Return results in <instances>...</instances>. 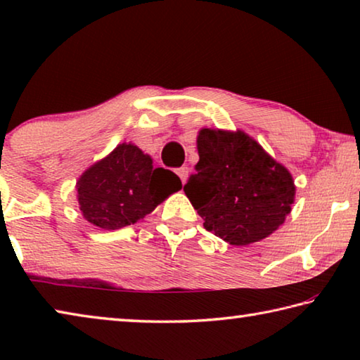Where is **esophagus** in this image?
Returning a JSON list of instances; mask_svg holds the SVG:
<instances>
[{"instance_id":"1","label":"esophagus","mask_w":360,"mask_h":360,"mask_svg":"<svg viewBox=\"0 0 360 360\" xmlns=\"http://www.w3.org/2000/svg\"><path fill=\"white\" fill-rule=\"evenodd\" d=\"M188 172H190V170H188V167H180V169H176V175L180 176V180H181V184H186V179H188Z\"/></svg>"}]
</instances>
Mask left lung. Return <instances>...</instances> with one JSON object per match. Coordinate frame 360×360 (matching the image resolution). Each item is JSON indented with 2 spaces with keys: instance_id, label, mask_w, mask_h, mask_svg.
<instances>
[{
  "instance_id": "left-lung-1",
  "label": "left lung",
  "mask_w": 360,
  "mask_h": 360,
  "mask_svg": "<svg viewBox=\"0 0 360 360\" xmlns=\"http://www.w3.org/2000/svg\"><path fill=\"white\" fill-rule=\"evenodd\" d=\"M196 172L184 186L204 229L233 246L272 235L295 202L290 170L243 130L201 129Z\"/></svg>"
}]
</instances>
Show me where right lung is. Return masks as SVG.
<instances>
[{"mask_svg":"<svg viewBox=\"0 0 360 360\" xmlns=\"http://www.w3.org/2000/svg\"><path fill=\"white\" fill-rule=\"evenodd\" d=\"M75 188L84 219L98 229L117 230L145 219L181 190V181L172 170L154 167L151 156L134 143H120L90 165Z\"/></svg>","mask_w":360,"mask_h":360,"instance_id":"right-lung-1","label":"right lung"}]
</instances>
